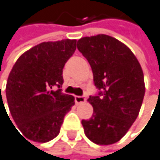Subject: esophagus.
<instances>
[{
	"mask_svg": "<svg viewBox=\"0 0 160 160\" xmlns=\"http://www.w3.org/2000/svg\"><path fill=\"white\" fill-rule=\"evenodd\" d=\"M86 101V98L84 96H76L75 97V102L77 104H81V103H84Z\"/></svg>",
	"mask_w": 160,
	"mask_h": 160,
	"instance_id": "obj_1",
	"label": "esophagus"
}]
</instances>
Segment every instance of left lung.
Segmentation results:
<instances>
[{
    "instance_id": "obj_1",
    "label": "left lung",
    "mask_w": 160,
    "mask_h": 160,
    "mask_svg": "<svg viewBox=\"0 0 160 160\" xmlns=\"http://www.w3.org/2000/svg\"><path fill=\"white\" fill-rule=\"evenodd\" d=\"M78 49L89 62L94 84L102 90L87 100L93 115L82 120L84 133L97 145L115 144L139 115L145 95L142 67L127 45L108 35L82 38Z\"/></svg>"
}]
</instances>
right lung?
Wrapping results in <instances>:
<instances>
[{"label": "right lung", "instance_id": "right-lung-1", "mask_svg": "<svg viewBox=\"0 0 160 160\" xmlns=\"http://www.w3.org/2000/svg\"><path fill=\"white\" fill-rule=\"evenodd\" d=\"M76 48L77 40L44 42L25 51L12 67L6 86L8 105L27 139L45 143L59 134L75 97L53 87L63 84V68Z\"/></svg>", "mask_w": 160, "mask_h": 160}]
</instances>
